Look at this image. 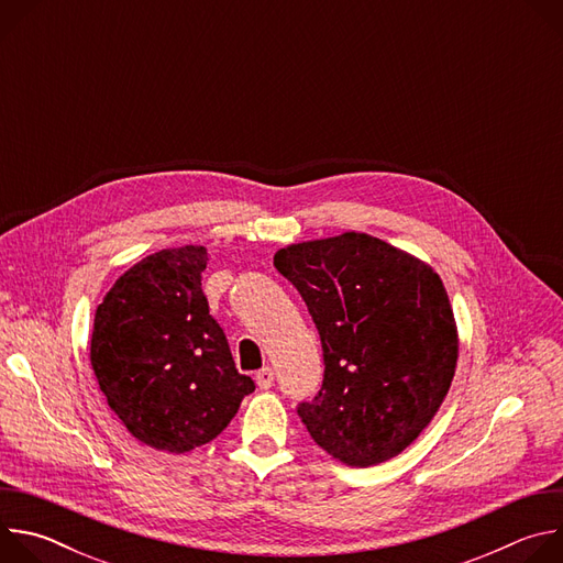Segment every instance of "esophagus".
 Returning a JSON list of instances; mask_svg holds the SVG:
<instances>
[{
  "label": "esophagus",
  "mask_w": 563,
  "mask_h": 563,
  "mask_svg": "<svg viewBox=\"0 0 563 563\" xmlns=\"http://www.w3.org/2000/svg\"><path fill=\"white\" fill-rule=\"evenodd\" d=\"M256 383L261 389H269L274 385V369L272 367H263L256 372Z\"/></svg>",
  "instance_id": "obj_1"
}]
</instances>
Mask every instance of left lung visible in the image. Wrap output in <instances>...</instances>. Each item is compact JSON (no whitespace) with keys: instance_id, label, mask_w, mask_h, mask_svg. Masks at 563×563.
Masks as SVG:
<instances>
[{"instance_id":"8db88e82","label":"left lung","mask_w":563,"mask_h":563,"mask_svg":"<svg viewBox=\"0 0 563 563\" xmlns=\"http://www.w3.org/2000/svg\"><path fill=\"white\" fill-rule=\"evenodd\" d=\"M274 265L323 345V387L298 406L311 439L352 467L404 452L439 412L459 358L439 274L356 231L278 250Z\"/></svg>"}]
</instances>
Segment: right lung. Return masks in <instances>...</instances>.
I'll return each instance as SVG.
<instances>
[{
	"instance_id": "right-lung-1",
	"label": "right lung",
	"mask_w": 563,
	"mask_h": 563,
	"mask_svg": "<svg viewBox=\"0 0 563 563\" xmlns=\"http://www.w3.org/2000/svg\"><path fill=\"white\" fill-rule=\"evenodd\" d=\"M207 261L200 245L142 258L93 320L91 365L109 408L137 441L174 454L216 439L256 389L209 313Z\"/></svg>"
}]
</instances>
